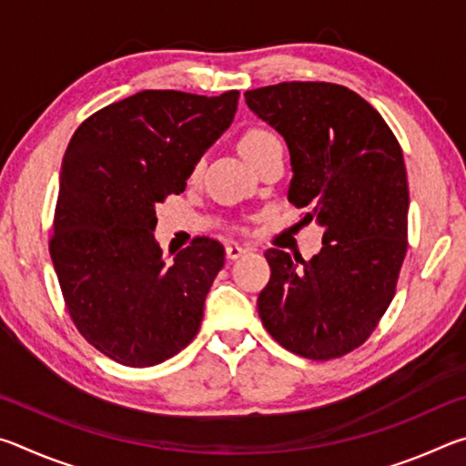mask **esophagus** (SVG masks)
<instances>
[{
    "label": "esophagus",
    "instance_id": "esophagus-1",
    "mask_svg": "<svg viewBox=\"0 0 466 466\" xmlns=\"http://www.w3.org/2000/svg\"><path fill=\"white\" fill-rule=\"evenodd\" d=\"M247 248H244V247H238V244H228V247H226V257L228 258H232V261H234V258H240V257H244V255H247Z\"/></svg>",
    "mask_w": 466,
    "mask_h": 466
}]
</instances>
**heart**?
<instances>
[{"mask_svg": "<svg viewBox=\"0 0 466 466\" xmlns=\"http://www.w3.org/2000/svg\"><path fill=\"white\" fill-rule=\"evenodd\" d=\"M278 144H279V139L275 137L271 131H267L263 127H248L242 131V136L238 139V149H240V154L252 164L258 156L265 154L267 149L278 146ZM197 172H199V164H195L193 177L197 175Z\"/></svg>", "mask_w": 466, "mask_h": 466, "instance_id": "b5f03b06", "label": "heart"}]
</instances>
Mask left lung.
<instances>
[{"instance_id": "8db88e82", "label": "left lung", "mask_w": 466, "mask_h": 466, "mask_svg": "<svg viewBox=\"0 0 466 466\" xmlns=\"http://www.w3.org/2000/svg\"><path fill=\"white\" fill-rule=\"evenodd\" d=\"M289 147L288 199L322 226L310 261L267 248L258 317L288 351L335 360L358 350L389 309L407 255L409 185L397 137L350 88L281 82L244 92Z\"/></svg>"}]
</instances>
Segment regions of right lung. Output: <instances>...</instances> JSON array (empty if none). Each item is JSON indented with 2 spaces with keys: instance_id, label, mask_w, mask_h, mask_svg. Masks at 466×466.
Segmentation results:
<instances>
[{
  "instance_id": "obj_1",
  "label": "right lung",
  "mask_w": 466,
  "mask_h": 466,
  "mask_svg": "<svg viewBox=\"0 0 466 466\" xmlns=\"http://www.w3.org/2000/svg\"><path fill=\"white\" fill-rule=\"evenodd\" d=\"M238 96L137 92L90 115L63 156L53 267L76 329L123 366L162 364L199 333L226 250L195 236L167 263L154 240L156 205L185 191Z\"/></svg>"
}]
</instances>
